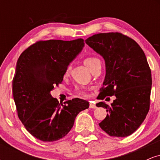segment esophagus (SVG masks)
Returning <instances> with one entry per match:
<instances>
[{
  "label": "esophagus",
  "mask_w": 160,
  "mask_h": 160,
  "mask_svg": "<svg viewBox=\"0 0 160 160\" xmlns=\"http://www.w3.org/2000/svg\"><path fill=\"white\" fill-rule=\"evenodd\" d=\"M89 108H93V109H95V108H96V104L94 102H90V103H89Z\"/></svg>",
  "instance_id": "34e87169"
}]
</instances>
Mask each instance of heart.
Listing matches in <instances>:
<instances>
[{
    "label": "heart",
    "instance_id": "b5f03b06",
    "mask_svg": "<svg viewBox=\"0 0 160 160\" xmlns=\"http://www.w3.org/2000/svg\"><path fill=\"white\" fill-rule=\"evenodd\" d=\"M84 64H85L86 67L89 68V71H91L95 65H98V64H100V61H99L98 58H95V57H88V58H85V60H84ZM68 71H69V68L66 70V72H65L66 74H68ZM79 92L81 93V94H83L84 92L82 90H79Z\"/></svg>",
    "mask_w": 160,
    "mask_h": 160
}]
</instances>
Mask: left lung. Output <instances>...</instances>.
<instances>
[{
	"instance_id": "8db88e82",
	"label": "left lung",
	"mask_w": 160,
	"mask_h": 160,
	"mask_svg": "<svg viewBox=\"0 0 160 160\" xmlns=\"http://www.w3.org/2000/svg\"><path fill=\"white\" fill-rule=\"evenodd\" d=\"M85 42L105 62L98 99L116 96L111 106L104 102L96 104L108 113L99 126L111 136H128L144 122L150 108L151 71L144 51L135 40L118 32L100 33Z\"/></svg>"
}]
</instances>
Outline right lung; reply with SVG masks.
Returning <instances> with one entry per match:
<instances>
[{"label":"right lung","instance_id":"obj_1","mask_svg":"<svg viewBox=\"0 0 160 160\" xmlns=\"http://www.w3.org/2000/svg\"><path fill=\"white\" fill-rule=\"evenodd\" d=\"M84 45L81 38L38 41L18 59L12 80L18 116L28 132L40 141L50 142L65 137L78 113L89 108L86 100L76 98L63 104L50 94Z\"/></svg>","mask_w":160,"mask_h":160}]
</instances>
